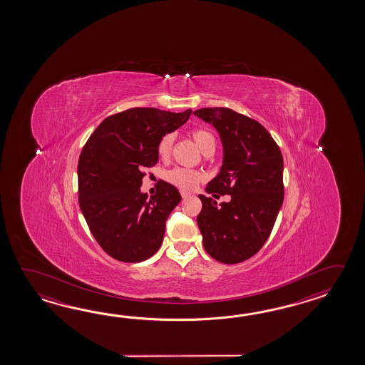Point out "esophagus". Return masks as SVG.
Segmentation results:
<instances>
[{
	"label": "esophagus",
	"instance_id": "34e87169",
	"mask_svg": "<svg viewBox=\"0 0 365 365\" xmlns=\"http://www.w3.org/2000/svg\"><path fill=\"white\" fill-rule=\"evenodd\" d=\"M190 195V193H187V192H181V197L185 200V198H187Z\"/></svg>",
	"mask_w": 365,
	"mask_h": 365
}]
</instances>
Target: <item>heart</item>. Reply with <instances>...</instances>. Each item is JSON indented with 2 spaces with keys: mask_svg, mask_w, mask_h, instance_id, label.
Wrapping results in <instances>:
<instances>
[{
  "mask_svg": "<svg viewBox=\"0 0 365 365\" xmlns=\"http://www.w3.org/2000/svg\"><path fill=\"white\" fill-rule=\"evenodd\" d=\"M190 137L193 138L194 143L198 146L203 154L207 151L215 150V137L212 133L210 132L209 129H205V128L193 129L190 132ZM173 140H175L173 134L167 133L158 142L156 150H158V155L160 156L162 159H167L168 156L171 155ZM164 179L181 190H192L203 179V176H202L201 172L176 167L171 171L165 172Z\"/></svg>",
  "mask_w": 365,
  "mask_h": 365,
  "instance_id": "heart-1",
  "label": "heart"
}]
</instances>
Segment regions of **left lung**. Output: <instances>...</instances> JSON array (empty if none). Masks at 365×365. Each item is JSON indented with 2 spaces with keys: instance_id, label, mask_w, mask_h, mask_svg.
<instances>
[{
  "instance_id": "1",
  "label": "left lung",
  "mask_w": 365,
  "mask_h": 365,
  "mask_svg": "<svg viewBox=\"0 0 365 365\" xmlns=\"http://www.w3.org/2000/svg\"><path fill=\"white\" fill-rule=\"evenodd\" d=\"M194 115L217 129L223 145V164L206 192L231 195L220 205L198 195L202 242L214 259L239 264L255 256L272 233L284 198L283 156L253 118L230 108L197 109Z\"/></svg>"
}]
</instances>
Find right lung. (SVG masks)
<instances>
[{
	"mask_svg": "<svg viewBox=\"0 0 365 365\" xmlns=\"http://www.w3.org/2000/svg\"><path fill=\"white\" fill-rule=\"evenodd\" d=\"M182 113L132 108L101 121L78 162V200L95 240L121 262L154 256L163 242L165 220L181 195L162 181L155 195L140 192L143 170L158 163V142L185 124Z\"/></svg>",
	"mask_w": 365,
	"mask_h": 365,
	"instance_id": "obj_1",
	"label": "right lung"
}]
</instances>
